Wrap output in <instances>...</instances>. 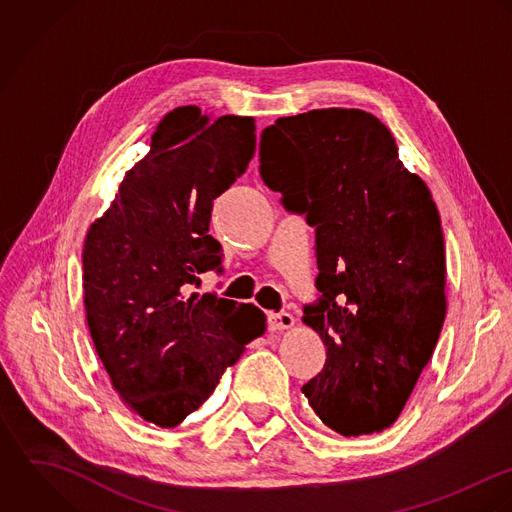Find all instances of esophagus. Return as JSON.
I'll list each match as a JSON object with an SVG mask.
<instances>
[{
    "instance_id": "34e87169",
    "label": "esophagus",
    "mask_w": 512,
    "mask_h": 512,
    "mask_svg": "<svg viewBox=\"0 0 512 512\" xmlns=\"http://www.w3.org/2000/svg\"><path fill=\"white\" fill-rule=\"evenodd\" d=\"M295 324V316L291 312H269V328L283 330Z\"/></svg>"
}]
</instances>
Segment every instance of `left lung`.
I'll return each instance as SVG.
<instances>
[{
    "mask_svg": "<svg viewBox=\"0 0 512 512\" xmlns=\"http://www.w3.org/2000/svg\"><path fill=\"white\" fill-rule=\"evenodd\" d=\"M259 174L316 229L318 299L305 322L324 368L303 386L314 413L356 437L390 427L445 320V243L425 182L390 130L358 108L279 118L261 132Z\"/></svg>",
    "mask_w": 512,
    "mask_h": 512,
    "instance_id": "left-lung-1",
    "label": "left lung"
}]
</instances>
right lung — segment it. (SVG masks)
Masks as SVG:
<instances>
[{
	"label": "right lung",
	"instance_id": "1",
	"mask_svg": "<svg viewBox=\"0 0 512 512\" xmlns=\"http://www.w3.org/2000/svg\"><path fill=\"white\" fill-rule=\"evenodd\" d=\"M253 152L251 116L176 108L87 233L83 289L97 354L122 400L160 427L200 408L265 328L257 307L190 293L202 273L223 271L209 235L213 200Z\"/></svg>",
	"mask_w": 512,
	"mask_h": 512
}]
</instances>
